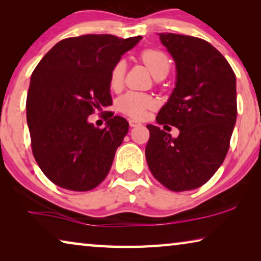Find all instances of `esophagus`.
Returning a JSON list of instances; mask_svg holds the SVG:
<instances>
[{
  "instance_id": "1",
  "label": "esophagus",
  "mask_w": 261,
  "mask_h": 261,
  "mask_svg": "<svg viewBox=\"0 0 261 261\" xmlns=\"http://www.w3.org/2000/svg\"><path fill=\"white\" fill-rule=\"evenodd\" d=\"M129 124H130V126L135 127V126H138V125H140V123H139V122H137V121H135V120H130V121H129Z\"/></svg>"
}]
</instances>
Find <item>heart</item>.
<instances>
[{"label": "heart", "instance_id": "obj_1", "mask_svg": "<svg viewBox=\"0 0 261 261\" xmlns=\"http://www.w3.org/2000/svg\"><path fill=\"white\" fill-rule=\"evenodd\" d=\"M141 61L148 68L154 77L162 71H169V59L165 53L156 49H146L141 53ZM125 74V62L123 60L117 61L110 71V87L118 90L122 86ZM155 107V100L147 94L139 92H127L126 94L118 99L117 108L120 112L125 114L134 120H144L147 116L149 110Z\"/></svg>", "mask_w": 261, "mask_h": 261}]
</instances>
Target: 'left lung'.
<instances>
[{
    "label": "left lung",
    "instance_id": "1",
    "mask_svg": "<svg viewBox=\"0 0 261 261\" xmlns=\"http://www.w3.org/2000/svg\"><path fill=\"white\" fill-rule=\"evenodd\" d=\"M175 61L176 86L158 124L176 126L177 138L147 125L145 149L151 173L175 192L204 185L226 158L237 117L236 76L224 56L202 39L160 33Z\"/></svg>",
    "mask_w": 261,
    "mask_h": 261
}]
</instances>
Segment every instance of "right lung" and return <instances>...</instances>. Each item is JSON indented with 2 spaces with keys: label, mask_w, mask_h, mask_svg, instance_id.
<instances>
[{
  "label": "right lung",
  "mask_w": 261,
  "mask_h": 261,
  "mask_svg": "<svg viewBox=\"0 0 261 261\" xmlns=\"http://www.w3.org/2000/svg\"><path fill=\"white\" fill-rule=\"evenodd\" d=\"M141 37L86 34L57 42L31 77L26 117L35 161L47 178L71 191H90L108 175L129 123L107 112L103 129L87 122L113 103L110 71Z\"/></svg>",
  "instance_id": "add662e5"
}]
</instances>
